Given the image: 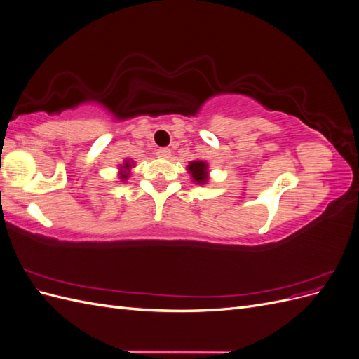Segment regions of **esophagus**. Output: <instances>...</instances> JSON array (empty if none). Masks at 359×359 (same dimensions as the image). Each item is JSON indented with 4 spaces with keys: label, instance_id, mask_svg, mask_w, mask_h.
<instances>
[{
    "label": "esophagus",
    "instance_id": "1",
    "mask_svg": "<svg viewBox=\"0 0 359 359\" xmlns=\"http://www.w3.org/2000/svg\"><path fill=\"white\" fill-rule=\"evenodd\" d=\"M157 156L160 158H169L170 157V149L169 148H158L157 149Z\"/></svg>",
    "mask_w": 359,
    "mask_h": 359
}]
</instances>
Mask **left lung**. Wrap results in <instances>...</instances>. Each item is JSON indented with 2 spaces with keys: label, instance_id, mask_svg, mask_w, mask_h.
I'll return each instance as SVG.
<instances>
[{
  "label": "left lung",
  "instance_id": "obj_1",
  "mask_svg": "<svg viewBox=\"0 0 359 359\" xmlns=\"http://www.w3.org/2000/svg\"><path fill=\"white\" fill-rule=\"evenodd\" d=\"M187 172L190 173L191 181L194 184H199V186H205L210 180V170H208V163L205 160H193L189 163Z\"/></svg>",
  "mask_w": 359,
  "mask_h": 359
}]
</instances>
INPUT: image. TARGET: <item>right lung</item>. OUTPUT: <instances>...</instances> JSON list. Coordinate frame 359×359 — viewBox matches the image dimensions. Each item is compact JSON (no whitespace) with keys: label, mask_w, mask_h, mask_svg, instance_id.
<instances>
[{"label":"right lung","mask_w":359,"mask_h":359,"mask_svg":"<svg viewBox=\"0 0 359 359\" xmlns=\"http://www.w3.org/2000/svg\"><path fill=\"white\" fill-rule=\"evenodd\" d=\"M136 166V163L132 158H126L123 165H118V178L126 182L130 175H132V169Z\"/></svg>","instance_id":"add662e5"}]
</instances>
